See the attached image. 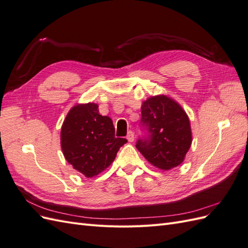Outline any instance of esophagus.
I'll return each mask as SVG.
<instances>
[{
	"label": "esophagus",
	"instance_id": "obj_1",
	"mask_svg": "<svg viewBox=\"0 0 248 248\" xmlns=\"http://www.w3.org/2000/svg\"><path fill=\"white\" fill-rule=\"evenodd\" d=\"M126 139L128 140V141H133L134 140V133H133V131H128V133H127V137H126Z\"/></svg>",
	"mask_w": 248,
	"mask_h": 248
}]
</instances>
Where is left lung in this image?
I'll list each match as a JSON object with an SVG mask.
<instances>
[{
  "instance_id": "left-lung-1",
  "label": "left lung",
  "mask_w": 248,
  "mask_h": 248,
  "mask_svg": "<svg viewBox=\"0 0 248 248\" xmlns=\"http://www.w3.org/2000/svg\"><path fill=\"white\" fill-rule=\"evenodd\" d=\"M140 127L144 131L137 149L154 167H178L191 145L189 119L177 102L167 96H154L141 107Z\"/></svg>"
}]
</instances>
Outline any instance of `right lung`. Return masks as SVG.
Listing matches in <instances>:
<instances>
[{
	"instance_id": "right-lung-1",
	"label": "right lung",
	"mask_w": 248,
	"mask_h": 248,
	"mask_svg": "<svg viewBox=\"0 0 248 248\" xmlns=\"http://www.w3.org/2000/svg\"><path fill=\"white\" fill-rule=\"evenodd\" d=\"M126 142V139L115 137L111 119L99 115L95 103L72 108L61 130V146L66 160L87 178L106 170Z\"/></svg>"
}]
</instances>
